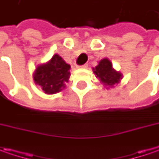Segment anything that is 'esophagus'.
<instances>
[{"label": "esophagus", "mask_w": 159, "mask_h": 159, "mask_svg": "<svg viewBox=\"0 0 159 159\" xmlns=\"http://www.w3.org/2000/svg\"><path fill=\"white\" fill-rule=\"evenodd\" d=\"M80 68H83V69H86V68H88V64H83V65H80V66H79Z\"/></svg>", "instance_id": "1"}]
</instances>
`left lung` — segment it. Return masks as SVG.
Returning a JSON list of instances; mask_svg holds the SVG:
<instances>
[{"label": "left lung", "instance_id": "8db88e82", "mask_svg": "<svg viewBox=\"0 0 159 159\" xmlns=\"http://www.w3.org/2000/svg\"><path fill=\"white\" fill-rule=\"evenodd\" d=\"M93 70L96 78H98L104 86L108 87L107 89L112 88L116 84H119L122 79V74L113 69L112 64L108 58L102 59Z\"/></svg>", "mask_w": 159, "mask_h": 159}]
</instances>
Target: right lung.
<instances>
[{"label": "right lung", "mask_w": 159, "mask_h": 159, "mask_svg": "<svg viewBox=\"0 0 159 159\" xmlns=\"http://www.w3.org/2000/svg\"><path fill=\"white\" fill-rule=\"evenodd\" d=\"M70 65L56 54L48 63L37 66L34 73V82L48 95L57 94L65 88L70 78Z\"/></svg>", "instance_id": "add662e5"}]
</instances>
